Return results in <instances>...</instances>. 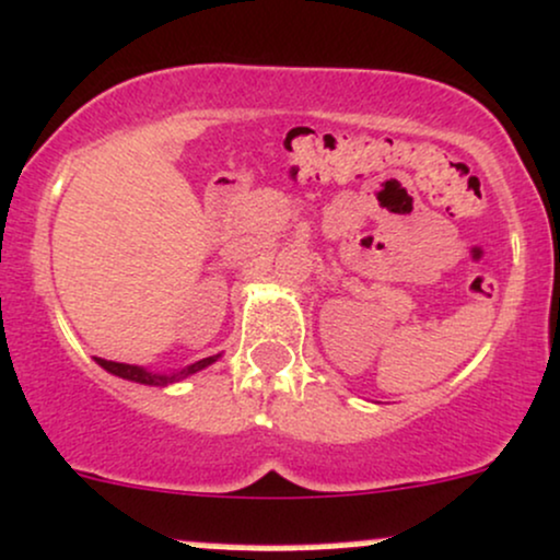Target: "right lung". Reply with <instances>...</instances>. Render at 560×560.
Segmentation results:
<instances>
[{"label": "right lung", "instance_id": "obj_1", "mask_svg": "<svg viewBox=\"0 0 560 560\" xmlns=\"http://www.w3.org/2000/svg\"><path fill=\"white\" fill-rule=\"evenodd\" d=\"M222 354H213V357H206V360H198L192 364H187V368L182 370H172V373H153V370L148 368H140V364H127V362H110V360H100V357H94L97 364L103 370H108L110 375H118V378L124 381H131V383H144V386H172V383H179L185 378H190L192 373H198V370L209 368L219 360Z\"/></svg>", "mask_w": 560, "mask_h": 560}]
</instances>
